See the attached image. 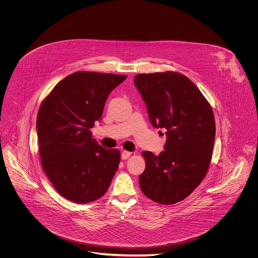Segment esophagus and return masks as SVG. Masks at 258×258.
Listing matches in <instances>:
<instances>
[{
	"mask_svg": "<svg viewBox=\"0 0 258 258\" xmlns=\"http://www.w3.org/2000/svg\"><path fill=\"white\" fill-rule=\"evenodd\" d=\"M131 156H132V153H131V152H127V151H123L122 154H121V157H122L123 160L128 159Z\"/></svg>",
	"mask_w": 258,
	"mask_h": 258,
	"instance_id": "obj_1",
	"label": "esophagus"
}]
</instances>
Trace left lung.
<instances>
[{"label": "left lung", "mask_w": 258, "mask_h": 258, "mask_svg": "<svg viewBox=\"0 0 258 258\" xmlns=\"http://www.w3.org/2000/svg\"><path fill=\"white\" fill-rule=\"evenodd\" d=\"M134 82L153 126L165 128L167 135L159 156L142 152L146 168L139 176L140 188L157 203L175 204L188 197L208 171L216 135L213 109L184 74H136Z\"/></svg>", "instance_id": "obj_1"}]
</instances>
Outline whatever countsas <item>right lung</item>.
Here are the masks:
<instances>
[{"label": "right lung", "mask_w": 258, "mask_h": 258, "mask_svg": "<svg viewBox=\"0 0 258 258\" xmlns=\"http://www.w3.org/2000/svg\"><path fill=\"white\" fill-rule=\"evenodd\" d=\"M122 74L76 72L61 80L39 106L38 153L42 169L66 199L90 203L103 197L119 167L118 149L101 147L91 128Z\"/></svg>", "instance_id": "add662e5"}]
</instances>
